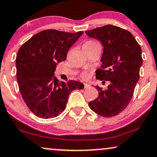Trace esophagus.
Wrapping results in <instances>:
<instances>
[{"mask_svg":"<svg viewBox=\"0 0 157 157\" xmlns=\"http://www.w3.org/2000/svg\"><path fill=\"white\" fill-rule=\"evenodd\" d=\"M89 87H90V85L89 83H85V88H88Z\"/></svg>","mask_w":157,"mask_h":157,"instance_id":"esophagus-1","label":"esophagus"}]
</instances>
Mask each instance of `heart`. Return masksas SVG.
Instances as JSON below:
<instances>
[{
    "instance_id": "obj_1",
    "label": "heart",
    "mask_w": 157,
    "mask_h": 157,
    "mask_svg": "<svg viewBox=\"0 0 157 157\" xmlns=\"http://www.w3.org/2000/svg\"><path fill=\"white\" fill-rule=\"evenodd\" d=\"M96 44H98L95 42V41H87V42H85L84 44H83V46H88V47H92V46H95ZM85 76H86V75H84V77H85Z\"/></svg>"
}]
</instances>
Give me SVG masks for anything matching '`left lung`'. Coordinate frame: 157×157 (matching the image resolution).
Instances as JSON below:
<instances>
[{"label": "left lung", "instance_id": "8db88e82", "mask_svg": "<svg viewBox=\"0 0 157 157\" xmlns=\"http://www.w3.org/2000/svg\"><path fill=\"white\" fill-rule=\"evenodd\" d=\"M85 33L103 46L102 65L95 71L96 79L104 83L109 81L106 90L96 85L98 97L88 105L100 116H115L127 107L132 98L143 63L141 47L131 32L113 25Z\"/></svg>", "mask_w": 157, "mask_h": 157}]
</instances>
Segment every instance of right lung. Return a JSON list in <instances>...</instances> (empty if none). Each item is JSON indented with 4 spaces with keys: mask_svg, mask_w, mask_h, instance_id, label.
I'll return each mask as SVG.
<instances>
[{
    "mask_svg": "<svg viewBox=\"0 0 157 157\" xmlns=\"http://www.w3.org/2000/svg\"><path fill=\"white\" fill-rule=\"evenodd\" d=\"M82 33L44 30L18 51L16 66L19 90L28 108L39 118L58 116L65 109L71 92L84 88L78 81L59 82L54 76L57 64L66 59L68 50Z\"/></svg>",
    "mask_w": 157,
    "mask_h": 157,
    "instance_id": "obj_1",
    "label": "right lung"
}]
</instances>
